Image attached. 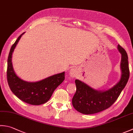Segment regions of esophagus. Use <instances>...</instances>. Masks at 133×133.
<instances>
[{
    "label": "esophagus",
    "mask_w": 133,
    "mask_h": 133,
    "mask_svg": "<svg viewBox=\"0 0 133 133\" xmlns=\"http://www.w3.org/2000/svg\"><path fill=\"white\" fill-rule=\"evenodd\" d=\"M77 69L75 68H72L71 69V70H70V71L69 72V74H70V77H72V78H74V77H75L77 75Z\"/></svg>",
    "instance_id": "1"
}]
</instances>
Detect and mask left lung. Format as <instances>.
<instances>
[{
    "instance_id": "left-lung-1",
    "label": "left lung",
    "mask_w": 133,
    "mask_h": 133,
    "mask_svg": "<svg viewBox=\"0 0 133 133\" xmlns=\"http://www.w3.org/2000/svg\"><path fill=\"white\" fill-rule=\"evenodd\" d=\"M118 49L121 54V77L114 87L107 90H98L79 79L75 81L77 90L72 104L79 112L89 115L106 110L115 103L125 87L130 75L128 56L121 45H118Z\"/></svg>"
}]
</instances>
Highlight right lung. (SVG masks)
<instances>
[{"instance_id": "obj_1", "label": "right lung", "mask_w": 133, "mask_h": 133, "mask_svg": "<svg viewBox=\"0 0 133 133\" xmlns=\"http://www.w3.org/2000/svg\"><path fill=\"white\" fill-rule=\"evenodd\" d=\"M23 33L10 49L7 60V78L10 89L20 100L32 105H41L50 99L56 88L64 81L65 72L56 74L37 82H28L15 73L12 63V55Z\"/></svg>"}]
</instances>
